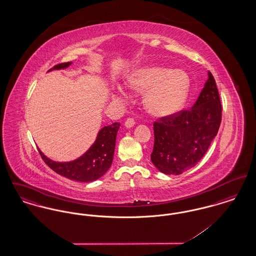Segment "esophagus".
<instances>
[{"label": "esophagus", "mask_w": 256, "mask_h": 256, "mask_svg": "<svg viewBox=\"0 0 256 256\" xmlns=\"http://www.w3.org/2000/svg\"><path fill=\"white\" fill-rule=\"evenodd\" d=\"M134 124H135V121H134L132 118H128V119H126V121L124 122V126H126V128H132Z\"/></svg>", "instance_id": "obj_1"}]
</instances>
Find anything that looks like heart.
<instances>
[{
    "label": "heart",
    "instance_id": "heart-1",
    "mask_svg": "<svg viewBox=\"0 0 256 256\" xmlns=\"http://www.w3.org/2000/svg\"><path fill=\"white\" fill-rule=\"evenodd\" d=\"M126 86L143 93V106L148 114L167 118L182 108L189 93L188 74L180 69L161 65H145L128 74Z\"/></svg>",
    "mask_w": 256,
    "mask_h": 256
}]
</instances>
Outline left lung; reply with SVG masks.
I'll return each instance as SVG.
<instances>
[{"label": "left lung", "mask_w": 256, "mask_h": 256, "mask_svg": "<svg viewBox=\"0 0 256 256\" xmlns=\"http://www.w3.org/2000/svg\"><path fill=\"white\" fill-rule=\"evenodd\" d=\"M222 121L219 92L212 74L193 108L160 118L154 124L150 160L165 174H180L204 158Z\"/></svg>", "instance_id": "8db88e82"}]
</instances>
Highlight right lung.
<instances>
[{"mask_svg":"<svg viewBox=\"0 0 256 256\" xmlns=\"http://www.w3.org/2000/svg\"><path fill=\"white\" fill-rule=\"evenodd\" d=\"M72 62L60 63L50 69L60 70L66 69ZM120 128L119 122H113L108 126H104L98 132L93 145L86 152L68 162H58L47 158L39 148V154L45 163L52 170H54L62 176L71 180L80 182H90L102 178L110 168L113 160L116 136Z\"/></svg>","mask_w":256,"mask_h":256,"instance_id":"1","label":"right lung"}]
</instances>
